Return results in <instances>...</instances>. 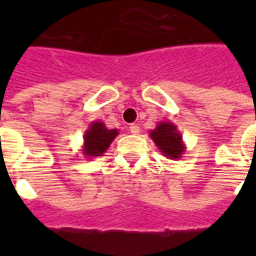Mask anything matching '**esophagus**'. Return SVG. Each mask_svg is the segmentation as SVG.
I'll use <instances>...</instances> for the list:
<instances>
[{
    "mask_svg": "<svg viewBox=\"0 0 256 256\" xmlns=\"http://www.w3.org/2000/svg\"><path fill=\"white\" fill-rule=\"evenodd\" d=\"M128 130H130V133H132V134H138L140 133V128L137 126V124H130Z\"/></svg>",
    "mask_w": 256,
    "mask_h": 256,
    "instance_id": "esophagus-1",
    "label": "esophagus"
}]
</instances>
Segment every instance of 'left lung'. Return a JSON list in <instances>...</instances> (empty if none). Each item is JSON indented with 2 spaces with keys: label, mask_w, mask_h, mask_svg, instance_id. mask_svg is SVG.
Returning a JSON list of instances; mask_svg holds the SVG:
<instances>
[{
  "label": "left lung",
  "mask_w": 256,
  "mask_h": 256,
  "mask_svg": "<svg viewBox=\"0 0 256 256\" xmlns=\"http://www.w3.org/2000/svg\"><path fill=\"white\" fill-rule=\"evenodd\" d=\"M150 137L167 159L177 160L185 154V144L177 126L172 122H159L156 128L150 132Z\"/></svg>",
  "instance_id": "1"
}]
</instances>
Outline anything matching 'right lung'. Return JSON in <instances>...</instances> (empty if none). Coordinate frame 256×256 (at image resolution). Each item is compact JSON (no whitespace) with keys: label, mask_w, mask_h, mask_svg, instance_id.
Listing matches in <instances>:
<instances>
[{"label":"right lung","mask_w":256,"mask_h":256,"mask_svg":"<svg viewBox=\"0 0 256 256\" xmlns=\"http://www.w3.org/2000/svg\"><path fill=\"white\" fill-rule=\"evenodd\" d=\"M119 132L116 128H108L102 122L96 120L89 124V128L84 134V146L82 154L84 158L102 156L110 148Z\"/></svg>","instance_id":"obj_1"}]
</instances>
